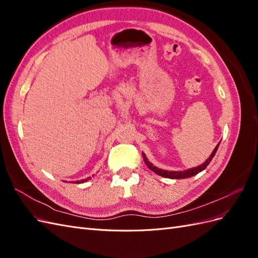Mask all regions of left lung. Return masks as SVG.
Here are the masks:
<instances>
[{"label": "left lung", "mask_w": 258, "mask_h": 258, "mask_svg": "<svg viewBox=\"0 0 258 258\" xmlns=\"http://www.w3.org/2000/svg\"><path fill=\"white\" fill-rule=\"evenodd\" d=\"M218 145H220V144L216 145V147L214 148V151L212 152V154H211L210 157L206 160V162H204V163H202V165H200V166H198L196 168L188 169V170H185V171H166V170L159 169L157 167L153 166L152 163L147 160V158L145 157L144 154H143V159H144V161L146 163V166L150 168L153 171V172H155L156 174H158L160 176L169 177V178H187V177H190V176L196 175L197 173L201 172L202 170H205L207 168V166L209 165V163L211 162V160H212V158L214 157V155H215L217 148H218Z\"/></svg>", "instance_id": "1"}]
</instances>
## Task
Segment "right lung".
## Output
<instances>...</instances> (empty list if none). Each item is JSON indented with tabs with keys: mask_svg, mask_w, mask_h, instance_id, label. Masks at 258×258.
Listing matches in <instances>:
<instances>
[{
	"mask_svg": "<svg viewBox=\"0 0 258 258\" xmlns=\"http://www.w3.org/2000/svg\"><path fill=\"white\" fill-rule=\"evenodd\" d=\"M89 178H90V177H88V178H85V179H81V181H76L75 183H76V184H81V183H84V182H87Z\"/></svg>",
	"mask_w": 258,
	"mask_h": 258,
	"instance_id": "obj_1",
	"label": "right lung"
}]
</instances>
